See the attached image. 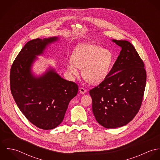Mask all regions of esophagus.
<instances>
[{"instance_id": "obj_1", "label": "esophagus", "mask_w": 160, "mask_h": 160, "mask_svg": "<svg viewBox=\"0 0 160 160\" xmlns=\"http://www.w3.org/2000/svg\"><path fill=\"white\" fill-rule=\"evenodd\" d=\"M86 91H87V90L83 88H81L79 89V92H80L81 94H84V93L86 92Z\"/></svg>"}]
</instances>
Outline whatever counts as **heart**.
Listing matches in <instances>:
<instances>
[{"mask_svg": "<svg viewBox=\"0 0 160 160\" xmlns=\"http://www.w3.org/2000/svg\"><path fill=\"white\" fill-rule=\"evenodd\" d=\"M113 57L112 52L93 44H83L74 49L71 62L67 65V70L72 77L78 76V68L81 69L83 79L89 84L100 83L107 77Z\"/></svg>", "mask_w": 160, "mask_h": 160, "instance_id": "heart-1", "label": "heart"}]
</instances>
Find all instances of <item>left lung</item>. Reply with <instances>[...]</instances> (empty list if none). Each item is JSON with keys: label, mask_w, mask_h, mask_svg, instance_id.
<instances>
[{"label": "left lung", "mask_w": 160, "mask_h": 160, "mask_svg": "<svg viewBox=\"0 0 160 160\" xmlns=\"http://www.w3.org/2000/svg\"><path fill=\"white\" fill-rule=\"evenodd\" d=\"M112 41L121 47L119 55L107 77L89 91L97 121L107 129L128 124L139 111L147 74L144 63L131 43Z\"/></svg>", "instance_id": "8db88e82"}]
</instances>
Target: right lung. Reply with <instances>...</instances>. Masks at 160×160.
<instances>
[{
	"label": "right lung",
	"mask_w": 160,
	"mask_h": 160,
	"mask_svg": "<svg viewBox=\"0 0 160 160\" xmlns=\"http://www.w3.org/2000/svg\"><path fill=\"white\" fill-rule=\"evenodd\" d=\"M58 39L53 37L29 41L10 69V90L17 106L29 122L44 130L54 129L63 121L70 100L78 92L76 83L64 79L54 69L38 77L31 72L36 56Z\"/></svg>",
	"instance_id": "add662e5"
}]
</instances>
